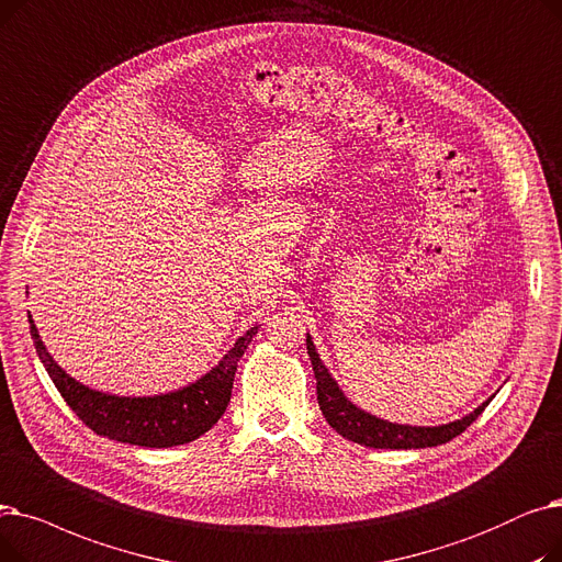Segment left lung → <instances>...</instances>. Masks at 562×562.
I'll use <instances>...</instances> for the list:
<instances>
[{"label": "left lung", "mask_w": 562, "mask_h": 562, "mask_svg": "<svg viewBox=\"0 0 562 562\" xmlns=\"http://www.w3.org/2000/svg\"><path fill=\"white\" fill-rule=\"evenodd\" d=\"M306 350L311 357V366L315 372L317 380V405L323 409V416L327 418V423L334 427L338 435H342L345 439H350L355 443L368 446V448H427V446H439L446 443L450 439H456L458 435H462L467 427L483 414V409L487 407L480 405L473 414L448 423V425H439V427H409V425H395V423H386L380 420L375 416H370L361 409H357L350 400H347L340 389L336 386V382L331 380V375L327 372V368L319 361L311 336H306Z\"/></svg>", "instance_id": "left-lung-1"}]
</instances>
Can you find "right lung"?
<instances>
[{"label": "right lung", "instance_id": "add662e5", "mask_svg": "<svg viewBox=\"0 0 562 562\" xmlns=\"http://www.w3.org/2000/svg\"><path fill=\"white\" fill-rule=\"evenodd\" d=\"M30 323L36 352L68 407L93 432L146 448H169L194 441L222 418L231 403L237 361L243 359L251 338L258 334V327H251L243 338H237L233 350L220 361V366L212 368L192 386L155 397H119L104 395L68 378L47 355L32 315Z\"/></svg>", "mask_w": 562, "mask_h": 562}]
</instances>
